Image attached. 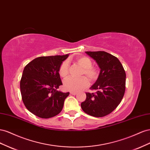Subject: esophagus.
<instances>
[{
	"label": "esophagus",
	"instance_id": "34e87169",
	"mask_svg": "<svg viewBox=\"0 0 150 150\" xmlns=\"http://www.w3.org/2000/svg\"><path fill=\"white\" fill-rule=\"evenodd\" d=\"M76 92H70V94L71 95H74V96H75V95H76Z\"/></svg>",
	"mask_w": 150,
	"mask_h": 150
}]
</instances>
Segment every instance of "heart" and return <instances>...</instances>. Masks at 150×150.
<instances>
[{"label":"heart","instance_id":"b5f03b06","mask_svg":"<svg viewBox=\"0 0 150 150\" xmlns=\"http://www.w3.org/2000/svg\"><path fill=\"white\" fill-rule=\"evenodd\" d=\"M78 65L83 68L81 75H85L91 82L97 80L99 76V70L96 67H93L91 58L87 57H80L76 58ZM59 75L62 78H66L69 74V63L68 61L63 62L59 68ZM89 85V81L85 76L79 79L69 77L63 82L64 89L70 92H79L86 88Z\"/></svg>","mask_w":150,"mask_h":150}]
</instances>
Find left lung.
Returning a JSON list of instances; mask_svg holds the SVG:
<instances>
[{
	"instance_id": "8db88e82",
	"label": "left lung",
	"mask_w": 150,
	"mask_h": 150,
	"mask_svg": "<svg viewBox=\"0 0 150 150\" xmlns=\"http://www.w3.org/2000/svg\"><path fill=\"white\" fill-rule=\"evenodd\" d=\"M96 60L100 68L99 78L91 87L96 93H86V99L81 104L85 113L101 117L117 108L125 95L126 72L117 58L105 51H85Z\"/></svg>"
}]
</instances>
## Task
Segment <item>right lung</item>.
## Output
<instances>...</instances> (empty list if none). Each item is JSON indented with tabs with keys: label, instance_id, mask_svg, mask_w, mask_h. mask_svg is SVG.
I'll list each match as a JSON object with an SVG mask.
<instances>
[{
	"label": "right lung",
	"instance_id": "obj_1",
	"mask_svg": "<svg viewBox=\"0 0 150 150\" xmlns=\"http://www.w3.org/2000/svg\"><path fill=\"white\" fill-rule=\"evenodd\" d=\"M68 57H40L25 67L20 82L23 103L36 116L48 119L61 112L69 92L57 91L62 85L59 68Z\"/></svg>",
	"mask_w": 150,
	"mask_h": 150
}]
</instances>
